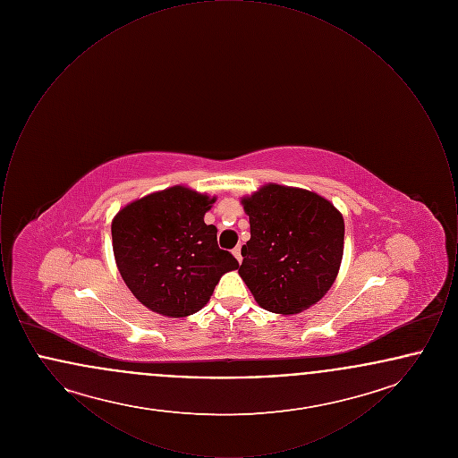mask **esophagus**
Returning <instances> with one entry per match:
<instances>
[{
	"instance_id": "obj_1",
	"label": "esophagus",
	"mask_w": 458,
	"mask_h": 458,
	"mask_svg": "<svg viewBox=\"0 0 458 458\" xmlns=\"http://www.w3.org/2000/svg\"><path fill=\"white\" fill-rule=\"evenodd\" d=\"M232 254L235 256V259H237V261L242 262V252H240V247H235V249L232 250Z\"/></svg>"
}]
</instances>
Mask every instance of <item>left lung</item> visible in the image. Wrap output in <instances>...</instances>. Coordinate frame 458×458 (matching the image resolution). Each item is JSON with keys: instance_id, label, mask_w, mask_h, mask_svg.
<instances>
[{"instance_id": "1", "label": "left lung", "mask_w": 458, "mask_h": 458, "mask_svg": "<svg viewBox=\"0 0 458 458\" xmlns=\"http://www.w3.org/2000/svg\"><path fill=\"white\" fill-rule=\"evenodd\" d=\"M250 240L242 247L240 278L256 302L275 314H299L335 284L344 258L342 213L316 192L266 183L242 197Z\"/></svg>"}]
</instances>
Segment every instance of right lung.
<instances>
[{
  "mask_svg": "<svg viewBox=\"0 0 458 458\" xmlns=\"http://www.w3.org/2000/svg\"><path fill=\"white\" fill-rule=\"evenodd\" d=\"M216 197L185 185L135 199L111 221L116 267L133 297L156 314L187 318L209 302L219 278L239 267L204 215Z\"/></svg>",
  "mask_w": 458,
  "mask_h": 458,
  "instance_id": "obj_1",
  "label": "right lung"
}]
</instances>
